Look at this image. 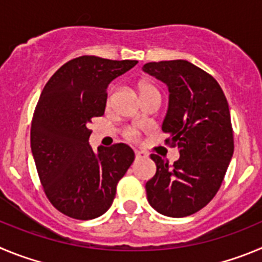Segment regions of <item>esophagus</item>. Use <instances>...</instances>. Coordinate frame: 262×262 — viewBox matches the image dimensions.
<instances>
[{
  "label": "esophagus",
  "instance_id": "obj_1",
  "mask_svg": "<svg viewBox=\"0 0 262 262\" xmlns=\"http://www.w3.org/2000/svg\"><path fill=\"white\" fill-rule=\"evenodd\" d=\"M134 155H136V159H142V158L147 157V154H146V152H142V151H136L134 152Z\"/></svg>",
  "mask_w": 262,
  "mask_h": 262
}]
</instances>
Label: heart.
<instances>
[{"label": "heart", "mask_w": 262, "mask_h": 262, "mask_svg": "<svg viewBox=\"0 0 262 262\" xmlns=\"http://www.w3.org/2000/svg\"><path fill=\"white\" fill-rule=\"evenodd\" d=\"M140 93H141V96H142V95H146V94H150V93H159V91H158V89L152 83L142 82V83H140ZM112 94H114V89H111L110 93H108V95H107V105H110L111 99H112ZM122 136L125 137V140L132 141V142H136V141L140 140V132L137 130L136 128H132V126L124 129V132H122Z\"/></svg>", "instance_id": "obj_1"}]
</instances>
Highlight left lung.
<instances>
[{"mask_svg": "<svg viewBox=\"0 0 262 262\" xmlns=\"http://www.w3.org/2000/svg\"><path fill=\"white\" fill-rule=\"evenodd\" d=\"M143 70L167 83V145L180 148L173 164L151 154L157 173L146 183L148 204L173 218L197 213L213 200L234 154V130L223 90L209 73L185 60L147 62Z\"/></svg>", "mask_w": 262, "mask_h": 262, "instance_id": "left-lung-1", "label": "left lung"}]
</instances>
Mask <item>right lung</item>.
<instances>
[{
    "mask_svg": "<svg viewBox=\"0 0 262 262\" xmlns=\"http://www.w3.org/2000/svg\"><path fill=\"white\" fill-rule=\"evenodd\" d=\"M137 62L81 56L63 63L41 91L31 124L32 155L47 199L70 218L104 214L133 163L125 143L99 147L96 155L89 125L104 115L108 83Z\"/></svg>",
    "mask_w": 262,
    "mask_h": 262,
    "instance_id": "obj_1",
    "label": "right lung"
}]
</instances>
